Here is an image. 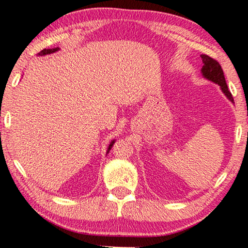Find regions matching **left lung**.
I'll return each mask as SVG.
<instances>
[{
	"mask_svg": "<svg viewBox=\"0 0 248 248\" xmlns=\"http://www.w3.org/2000/svg\"><path fill=\"white\" fill-rule=\"evenodd\" d=\"M201 59L203 62V66L201 69L202 76L204 77L205 79L212 81V82H215L218 84V86H220V89H221L222 93H225V96L228 98L232 103H233V98L232 96V93H230L228 89V87H227L225 76H223V71L221 69V66H220V64L217 62L216 60L205 55V54H202Z\"/></svg>",
	"mask_w": 248,
	"mask_h": 248,
	"instance_id": "left-lung-1",
	"label": "left lung"
}]
</instances>
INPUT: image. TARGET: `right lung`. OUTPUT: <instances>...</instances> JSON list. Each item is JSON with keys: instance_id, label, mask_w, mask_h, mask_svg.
I'll use <instances>...</instances> for the list:
<instances>
[{"instance_id": "right-lung-1", "label": "right lung", "mask_w": 248, "mask_h": 248, "mask_svg": "<svg viewBox=\"0 0 248 248\" xmlns=\"http://www.w3.org/2000/svg\"><path fill=\"white\" fill-rule=\"evenodd\" d=\"M57 50H60V47H55V48H48V49H43V50H40V53H38V55L39 56H44V55H48V54H52V53H55V52H57ZM114 143H115V140H113L109 143V145H108V148H107V152L106 154H108V152H109V150L111 149V147H113L114 145Z\"/></svg>"}]
</instances>
